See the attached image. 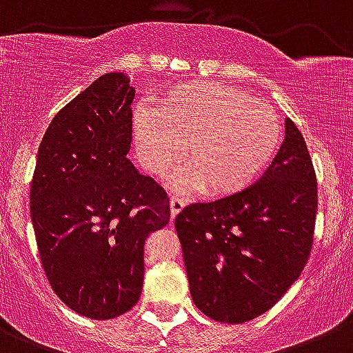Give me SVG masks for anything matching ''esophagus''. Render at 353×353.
<instances>
[{
  "mask_svg": "<svg viewBox=\"0 0 353 353\" xmlns=\"http://www.w3.org/2000/svg\"><path fill=\"white\" fill-rule=\"evenodd\" d=\"M185 204H187V201L183 199V197H179V196H173V197H171V199H170L171 218L176 216V214H179L180 211H182L183 208H185Z\"/></svg>",
  "mask_w": 353,
  "mask_h": 353,
  "instance_id": "esophagus-1",
  "label": "esophagus"
}]
</instances>
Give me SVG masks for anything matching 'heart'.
I'll return each instance as SVG.
<instances>
[{
	"instance_id": "1",
	"label": "heart",
	"mask_w": 353,
	"mask_h": 353,
	"mask_svg": "<svg viewBox=\"0 0 353 353\" xmlns=\"http://www.w3.org/2000/svg\"><path fill=\"white\" fill-rule=\"evenodd\" d=\"M283 140L277 114L234 86L190 81L157 102L154 116L139 114L135 142L140 161L164 174L182 156L174 189L203 185L211 196L243 189L267 170Z\"/></svg>"
}]
</instances>
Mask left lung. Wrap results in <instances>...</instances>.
<instances>
[{
	"label": "left lung",
	"instance_id": "8db88e82",
	"mask_svg": "<svg viewBox=\"0 0 353 353\" xmlns=\"http://www.w3.org/2000/svg\"><path fill=\"white\" fill-rule=\"evenodd\" d=\"M284 124L283 145L260 180L174 218L190 296L213 321L243 324L265 314L310 254L317 182L300 130L290 117Z\"/></svg>",
	"mask_w": 353,
	"mask_h": 353
}]
</instances>
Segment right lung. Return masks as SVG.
Masks as SVG:
<instances>
[{
    "label": "right lung",
    "mask_w": 353,
    "mask_h": 353,
    "mask_svg": "<svg viewBox=\"0 0 353 353\" xmlns=\"http://www.w3.org/2000/svg\"><path fill=\"white\" fill-rule=\"evenodd\" d=\"M135 90L123 72L100 76L50 123L31 183L43 268L76 314L132 310L143 284V244L170 221L163 187L128 159Z\"/></svg>",
    "instance_id": "obj_1"
}]
</instances>
